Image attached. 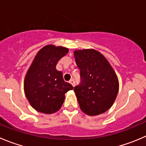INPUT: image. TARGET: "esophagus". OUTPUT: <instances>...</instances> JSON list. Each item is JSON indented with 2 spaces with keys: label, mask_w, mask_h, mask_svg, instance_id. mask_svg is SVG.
I'll return each instance as SVG.
<instances>
[{
  "label": "esophagus",
  "mask_w": 146,
  "mask_h": 146,
  "mask_svg": "<svg viewBox=\"0 0 146 146\" xmlns=\"http://www.w3.org/2000/svg\"><path fill=\"white\" fill-rule=\"evenodd\" d=\"M69 83H70V84H71L73 86H75V81H74V80H73V79H71V80L69 81Z\"/></svg>",
  "instance_id": "obj_1"
}]
</instances>
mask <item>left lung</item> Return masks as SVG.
<instances>
[{
  "label": "left lung",
  "mask_w": 146,
  "mask_h": 146,
  "mask_svg": "<svg viewBox=\"0 0 146 146\" xmlns=\"http://www.w3.org/2000/svg\"><path fill=\"white\" fill-rule=\"evenodd\" d=\"M81 83L74 88L80 109L88 115L103 113L111 108L118 95L119 82L106 58L95 49L76 50Z\"/></svg>",
  "instance_id": "left-lung-1"
}]
</instances>
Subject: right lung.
<instances>
[{
    "label": "right lung",
    "instance_id": "right-lung-1",
    "mask_svg": "<svg viewBox=\"0 0 146 146\" xmlns=\"http://www.w3.org/2000/svg\"><path fill=\"white\" fill-rule=\"evenodd\" d=\"M63 46L47 45L35 55L24 79V92L35 111L52 114L59 111L65 93L73 87L64 81L63 73L56 70L58 60L68 53Z\"/></svg>",
    "mask_w": 146,
    "mask_h": 146
}]
</instances>
